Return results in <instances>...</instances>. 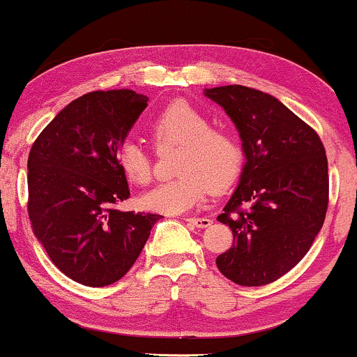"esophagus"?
Segmentation results:
<instances>
[{
    "label": "esophagus",
    "instance_id": "1",
    "mask_svg": "<svg viewBox=\"0 0 357 357\" xmlns=\"http://www.w3.org/2000/svg\"><path fill=\"white\" fill-rule=\"evenodd\" d=\"M185 222L190 223V225L197 227V228H208L212 225V220L206 218V217H202V218H185Z\"/></svg>",
    "mask_w": 357,
    "mask_h": 357
}]
</instances>
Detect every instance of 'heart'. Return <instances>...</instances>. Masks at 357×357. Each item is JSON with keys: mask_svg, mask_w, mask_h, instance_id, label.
Here are the masks:
<instances>
[{"mask_svg": "<svg viewBox=\"0 0 357 357\" xmlns=\"http://www.w3.org/2000/svg\"><path fill=\"white\" fill-rule=\"evenodd\" d=\"M210 124L204 111L185 100H175L153 117L151 134L157 147L182 145L175 164L180 175L145 193V208L167 215L190 212L204 202L208 187L218 193L235 182L243 160L238 139L230 129ZM117 162L132 183L151 182L152 158L142 144L126 140L117 152Z\"/></svg>", "mask_w": 357, "mask_h": 357, "instance_id": "heart-1", "label": "heart"}]
</instances>
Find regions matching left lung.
<instances>
[{"label":"left lung","mask_w":357,"mask_h":357,"mask_svg":"<svg viewBox=\"0 0 357 357\" xmlns=\"http://www.w3.org/2000/svg\"><path fill=\"white\" fill-rule=\"evenodd\" d=\"M240 132L245 165L218 215L233 245L217 266L233 283L263 286L301 261L328 210V158L319 135L266 92L245 86L205 89Z\"/></svg>","instance_id":"8db88e82"}]
</instances>
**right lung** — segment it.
Segmentation results:
<instances>
[{
	"mask_svg": "<svg viewBox=\"0 0 357 357\" xmlns=\"http://www.w3.org/2000/svg\"><path fill=\"white\" fill-rule=\"evenodd\" d=\"M147 100L129 89L89 92L66 105L31 147L33 231L51 261L81 284L121 280L160 218L116 210L130 195L117 152Z\"/></svg>",
	"mask_w": 357,
	"mask_h": 357,
	"instance_id": "right-lung-1",
	"label": "right lung"
}]
</instances>
